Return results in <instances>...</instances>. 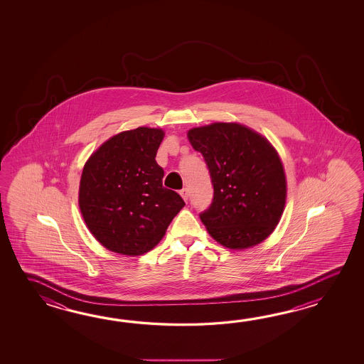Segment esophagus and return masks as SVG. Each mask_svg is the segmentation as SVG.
<instances>
[{
    "instance_id": "1",
    "label": "esophagus",
    "mask_w": 364,
    "mask_h": 364,
    "mask_svg": "<svg viewBox=\"0 0 364 364\" xmlns=\"http://www.w3.org/2000/svg\"><path fill=\"white\" fill-rule=\"evenodd\" d=\"M179 193H181V196L183 198V200H188V190H187V188H182V190L179 191Z\"/></svg>"
}]
</instances>
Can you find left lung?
<instances>
[{
	"mask_svg": "<svg viewBox=\"0 0 364 364\" xmlns=\"http://www.w3.org/2000/svg\"><path fill=\"white\" fill-rule=\"evenodd\" d=\"M210 173L213 200L200 213L210 237L232 250L263 242L279 224L287 200V178L276 149L240 124L193 127L187 132Z\"/></svg>",
	"mask_w": 364,
	"mask_h": 364,
	"instance_id": "8db88e82",
	"label": "left lung"
}]
</instances>
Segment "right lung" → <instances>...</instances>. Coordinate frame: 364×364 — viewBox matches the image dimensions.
Masks as SVG:
<instances>
[{
	"mask_svg": "<svg viewBox=\"0 0 364 364\" xmlns=\"http://www.w3.org/2000/svg\"><path fill=\"white\" fill-rule=\"evenodd\" d=\"M163 139L161 129L119 132L85 163L79 208L93 237L113 252L151 251L185 205L178 193L163 186V168L156 163Z\"/></svg>",
	"mask_w": 364,
	"mask_h": 364,
	"instance_id": "right-lung-1",
	"label": "right lung"
}]
</instances>
